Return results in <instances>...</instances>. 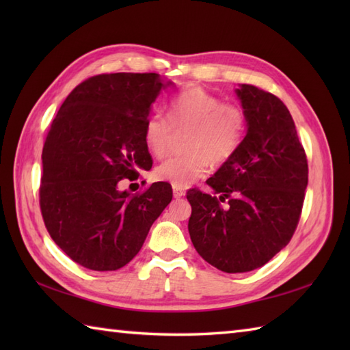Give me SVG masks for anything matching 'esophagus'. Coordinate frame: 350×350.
<instances>
[{"label":"esophagus","mask_w":350,"mask_h":350,"mask_svg":"<svg viewBox=\"0 0 350 350\" xmlns=\"http://www.w3.org/2000/svg\"><path fill=\"white\" fill-rule=\"evenodd\" d=\"M173 194L176 198H180L185 196V189L180 187H173Z\"/></svg>","instance_id":"esophagus-1"}]
</instances>
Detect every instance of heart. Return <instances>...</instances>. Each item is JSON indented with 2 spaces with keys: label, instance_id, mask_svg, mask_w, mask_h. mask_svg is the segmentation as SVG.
I'll return each instance as SVG.
<instances>
[{
  "label": "heart",
  "instance_id": "heart-1",
  "mask_svg": "<svg viewBox=\"0 0 350 350\" xmlns=\"http://www.w3.org/2000/svg\"><path fill=\"white\" fill-rule=\"evenodd\" d=\"M168 118L153 113L144 123V143L156 158H162L173 143L174 129L189 128L185 137L188 152L162 162L156 177L173 187L185 188L203 177L211 167L227 162L241 147L247 129V116L234 103L222 100L203 87L189 85L177 93L168 105Z\"/></svg>",
  "mask_w": 350,
  "mask_h": 350
}]
</instances>
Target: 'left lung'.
I'll return each mask as SVG.
<instances>
[{"label": "left lung", "instance_id": "obj_1", "mask_svg": "<svg viewBox=\"0 0 350 350\" xmlns=\"http://www.w3.org/2000/svg\"><path fill=\"white\" fill-rule=\"evenodd\" d=\"M247 132L232 159L207 185L188 191L192 245L227 273L262 267L292 239L308 183V165L295 122L277 96L248 84L234 90ZM229 200L227 206L220 202Z\"/></svg>", "mask_w": 350, "mask_h": 350}]
</instances>
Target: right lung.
<instances>
[{
	"instance_id": "add662e5",
	"label": "right lung",
	"mask_w": 350,
	"mask_h": 350,
	"mask_svg": "<svg viewBox=\"0 0 350 350\" xmlns=\"http://www.w3.org/2000/svg\"><path fill=\"white\" fill-rule=\"evenodd\" d=\"M158 73H111L73 90L42 152L40 209L54 242L92 271H117L143 247L173 198L167 182L132 196L118 185L152 168L144 123L163 88Z\"/></svg>"
}]
</instances>
